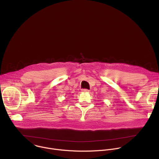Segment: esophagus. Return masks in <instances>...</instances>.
Masks as SVG:
<instances>
[{
  "label": "esophagus",
  "mask_w": 159,
  "mask_h": 159,
  "mask_svg": "<svg viewBox=\"0 0 159 159\" xmlns=\"http://www.w3.org/2000/svg\"><path fill=\"white\" fill-rule=\"evenodd\" d=\"M89 90L88 89H82V93H88Z\"/></svg>",
  "instance_id": "obj_1"
}]
</instances>
